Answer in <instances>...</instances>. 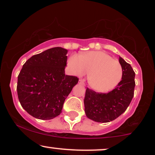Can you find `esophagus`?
Segmentation results:
<instances>
[{"label":"esophagus","instance_id":"1","mask_svg":"<svg viewBox=\"0 0 155 155\" xmlns=\"http://www.w3.org/2000/svg\"><path fill=\"white\" fill-rule=\"evenodd\" d=\"M79 84H84V80L82 79H80L79 80Z\"/></svg>","mask_w":155,"mask_h":155}]
</instances>
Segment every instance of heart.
<instances>
[{"label": "heart", "mask_w": 155, "mask_h": 155, "mask_svg": "<svg viewBox=\"0 0 155 155\" xmlns=\"http://www.w3.org/2000/svg\"><path fill=\"white\" fill-rule=\"evenodd\" d=\"M68 64L75 75H89L88 83L97 92L106 93L113 90L121 82L124 75L120 63L103 51L73 54L68 58Z\"/></svg>", "instance_id": "1"}]
</instances>
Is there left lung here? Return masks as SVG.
<instances>
[{"label":"left lung","mask_w":155,"mask_h":155,"mask_svg":"<svg viewBox=\"0 0 155 155\" xmlns=\"http://www.w3.org/2000/svg\"><path fill=\"white\" fill-rule=\"evenodd\" d=\"M124 71L121 82L109 93H97L87 88L84 99L87 117L94 121L108 123L126 111L133 96L135 73L129 63L119 57Z\"/></svg>","instance_id":"obj_1"}]
</instances>
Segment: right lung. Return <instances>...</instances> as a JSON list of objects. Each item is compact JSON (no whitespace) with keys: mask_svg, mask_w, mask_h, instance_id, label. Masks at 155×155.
I'll return each instance as SVG.
<instances>
[{"mask_svg":"<svg viewBox=\"0 0 155 155\" xmlns=\"http://www.w3.org/2000/svg\"><path fill=\"white\" fill-rule=\"evenodd\" d=\"M68 50L54 47L27 60L18 78V99L33 117L52 119L60 115L63 103L79 79L65 75Z\"/></svg>","mask_w":155,"mask_h":155,"instance_id":"obj_1","label":"right lung"}]
</instances>
